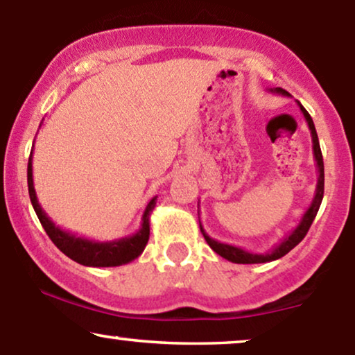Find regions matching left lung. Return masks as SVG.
I'll list each match as a JSON object with an SVG mask.
<instances>
[{
    "label": "left lung",
    "mask_w": 355,
    "mask_h": 355,
    "mask_svg": "<svg viewBox=\"0 0 355 355\" xmlns=\"http://www.w3.org/2000/svg\"><path fill=\"white\" fill-rule=\"evenodd\" d=\"M270 92L272 93H277V95H282V96H291V93H287L282 88L270 89ZM297 105H299L300 112L304 113L305 121H307L309 130H311L313 158H315L317 173H319V177H317L315 193H313V198H312L311 205H309V209L305 210V214L302 215V218H300L299 225H297L295 229L292 230L291 234H288L287 237L282 240V242L277 243V245L272 248L270 252H266V254H257V252H248V250H245V248H242V247H235V245H229V243L218 242V240L209 237V234H207V232L203 230V227H202V223H200V230H202L203 237H205L207 243H209L211 250L217 252L220 257L227 259V260H229V262H234V263H266V262H272V260L280 259V257H284L285 254H288V252H291L292 248H294L295 245H299V243L302 242V239L305 237V235H307L309 229H311V225H312L313 218H315L317 211H319L322 198H324V160H322L319 138H317V132H315V126H313L312 118L307 113V110H305L302 105H300V101H297ZM198 222H200V217H198Z\"/></svg>",
    "instance_id": "8db88e82"
}]
</instances>
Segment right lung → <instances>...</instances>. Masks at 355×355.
I'll return each instance as SVG.
<instances>
[{
  "label": "right lung",
  "instance_id": "1",
  "mask_svg": "<svg viewBox=\"0 0 355 355\" xmlns=\"http://www.w3.org/2000/svg\"><path fill=\"white\" fill-rule=\"evenodd\" d=\"M28 191H30L31 205L42 222L44 232L51 242L63 252L64 255L70 257L71 260L87 267H118L130 263L132 260L138 259L141 252L145 250L150 237V215L157 205V197H153L145 207L144 215H141V225L133 235L128 237L110 240V242H98L87 237H78L76 234L60 229L55 222L48 217L46 211L40 205L38 197H36L33 185V150L28 160Z\"/></svg>",
  "mask_w": 355,
  "mask_h": 355
}]
</instances>
